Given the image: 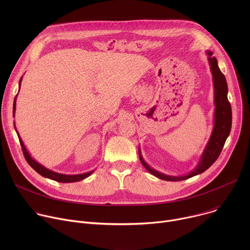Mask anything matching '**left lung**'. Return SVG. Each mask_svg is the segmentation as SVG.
<instances>
[{
  "label": "left lung",
  "instance_id": "1",
  "mask_svg": "<svg viewBox=\"0 0 250 250\" xmlns=\"http://www.w3.org/2000/svg\"><path fill=\"white\" fill-rule=\"evenodd\" d=\"M210 68L213 84V93H215V114H213V127L209 136L208 144L200 157L197 166L189 172L187 175L182 176H170L163 174L153 168H151L141 155V151L138 148L139 159L141 164L146 169L159 179L165 181H182L189 178L205 172L209 168L220 156L225 142L229 135L231 128V106L228 100V84L225 75L219 68L217 58L212 56V52L206 51Z\"/></svg>",
  "mask_w": 250,
  "mask_h": 250
}]
</instances>
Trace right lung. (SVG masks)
I'll return each mask as SVG.
<instances>
[{"label": "right lung", "mask_w": 250, "mask_h": 250, "mask_svg": "<svg viewBox=\"0 0 250 250\" xmlns=\"http://www.w3.org/2000/svg\"><path fill=\"white\" fill-rule=\"evenodd\" d=\"M21 79L22 77L21 78L20 80V83H19V88H21ZM18 96V95H17ZM17 96L15 98V101H14V106H13V116L15 117V113H16V101H17ZM14 125H15V129L18 133V136H19V139H20V144H21V149H22V152H23V155H24V158L25 160L27 161V163L37 171L39 174H41L42 176L45 177V178H48V179H51V180H54V181H57V182H61V183H71V182H78V181H81L83 179H85V178L89 177L94 171H89V172H86V173H82V174H76V175H67V174H61V173H57V172H54L50 169H47L46 167H44L43 165L40 164L38 161H35L29 154V152L26 150L23 142L16 128V125L14 123Z\"/></svg>", "instance_id": "right-lung-1"}]
</instances>
